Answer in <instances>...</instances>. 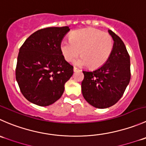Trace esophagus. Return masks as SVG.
<instances>
[{
  "label": "esophagus",
  "mask_w": 146,
  "mask_h": 146,
  "mask_svg": "<svg viewBox=\"0 0 146 146\" xmlns=\"http://www.w3.org/2000/svg\"><path fill=\"white\" fill-rule=\"evenodd\" d=\"M78 70H79V69H78L77 68H76V67H74V68H73V71H74V72L78 71Z\"/></svg>",
  "instance_id": "obj_1"
}]
</instances>
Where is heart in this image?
Listing matches in <instances>:
<instances>
[{
    "instance_id": "heart-1",
    "label": "heart",
    "mask_w": 146,
    "mask_h": 146,
    "mask_svg": "<svg viewBox=\"0 0 146 146\" xmlns=\"http://www.w3.org/2000/svg\"><path fill=\"white\" fill-rule=\"evenodd\" d=\"M60 51L65 60L70 62L80 53L81 57L75 61L80 67L97 68L106 63L113 49V40L108 33L94 28L74 31L70 40L60 43Z\"/></svg>"
}]
</instances>
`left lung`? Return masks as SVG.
Returning <instances> with one entry per match:
<instances>
[{
	"mask_svg": "<svg viewBox=\"0 0 146 146\" xmlns=\"http://www.w3.org/2000/svg\"><path fill=\"white\" fill-rule=\"evenodd\" d=\"M113 40L112 53L101 67L93 71H83V96L86 101L97 108L113 106L121 99L131 79L130 56L121 38L111 30Z\"/></svg>",
	"mask_w": 146,
	"mask_h": 146,
	"instance_id": "obj_1",
	"label": "left lung"
}]
</instances>
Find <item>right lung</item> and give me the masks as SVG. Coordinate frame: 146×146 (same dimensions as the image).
Returning <instances> with one entry per match:
<instances>
[{"mask_svg":"<svg viewBox=\"0 0 146 146\" xmlns=\"http://www.w3.org/2000/svg\"><path fill=\"white\" fill-rule=\"evenodd\" d=\"M70 28L50 27L37 31L19 50L15 78L24 97L31 103L48 106L64 92L73 67L62 55L60 43Z\"/></svg>","mask_w":146,"mask_h":146,"instance_id":"add662e5","label":"right lung"}]
</instances>
